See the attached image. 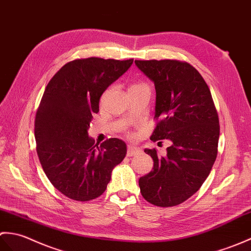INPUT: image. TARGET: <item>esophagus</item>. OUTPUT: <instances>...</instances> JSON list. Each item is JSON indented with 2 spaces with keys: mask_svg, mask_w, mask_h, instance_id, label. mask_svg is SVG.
Instances as JSON below:
<instances>
[{
  "mask_svg": "<svg viewBox=\"0 0 251 251\" xmlns=\"http://www.w3.org/2000/svg\"><path fill=\"white\" fill-rule=\"evenodd\" d=\"M141 152V149L137 148L135 146H132V145H129L126 149V155L127 157H133V155H136Z\"/></svg>",
  "mask_w": 251,
  "mask_h": 251,
  "instance_id": "esophagus-1",
  "label": "esophagus"
}]
</instances>
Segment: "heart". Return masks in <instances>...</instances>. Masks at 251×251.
Masks as SVG:
<instances>
[{
    "instance_id": "obj_1",
    "label": "heart",
    "mask_w": 251,
    "mask_h": 251,
    "mask_svg": "<svg viewBox=\"0 0 251 251\" xmlns=\"http://www.w3.org/2000/svg\"><path fill=\"white\" fill-rule=\"evenodd\" d=\"M138 85H141V83H134V85H132L131 87H135V86H138Z\"/></svg>"
}]
</instances>
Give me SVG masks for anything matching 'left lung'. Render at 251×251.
I'll return each mask as SVG.
<instances>
[{
	"label": "left lung",
	"mask_w": 251,
	"mask_h": 251,
	"mask_svg": "<svg viewBox=\"0 0 251 251\" xmlns=\"http://www.w3.org/2000/svg\"><path fill=\"white\" fill-rule=\"evenodd\" d=\"M154 82L157 121L150 140H169L166 155L155 149L145 152L153 160L152 171L140 178L143 198L159 207L185 202L196 193L218 153L219 118L207 83L185 61L135 60Z\"/></svg>",
	"instance_id": "left-lung-1"
}]
</instances>
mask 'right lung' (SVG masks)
Returning a JSON list of instances; mask_svg holds the SVG:
<instances>
[{"mask_svg": "<svg viewBox=\"0 0 251 251\" xmlns=\"http://www.w3.org/2000/svg\"><path fill=\"white\" fill-rule=\"evenodd\" d=\"M132 63L133 59H76L48 82L35 116L36 151L49 181L66 198H99L126 157L125 142L109 138L96 144L88 129L103 92Z\"/></svg>", "mask_w": 251, "mask_h": 251, "instance_id": "add662e5", "label": "right lung"}]
</instances>
